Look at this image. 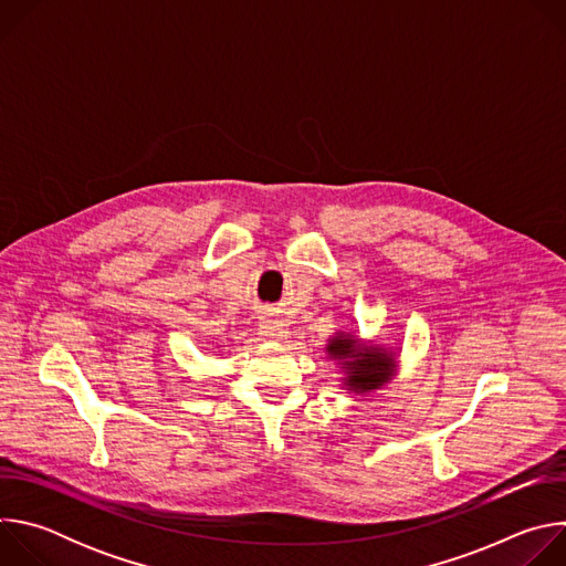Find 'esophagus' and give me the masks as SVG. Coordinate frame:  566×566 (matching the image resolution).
Here are the masks:
<instances>
[{
    "label": "esophagus",
    "instance_id": "34e87169",
    "mask_svg": "<svg viewBox=\"0 0 566 566\" xmlns=\"http://www.w3.org/2000/svg\"><path fill=\"white\" fill-rule=\"evenodd\" d=\"M260 329H262V334H264L266 338H271V340H275V343H282V340L289 338V329L284 327V322L277 319V317H271V315L260 322Z\"/></svg>",
    "mask_w": 566,
    "mask_h": 566
}]
</instances>
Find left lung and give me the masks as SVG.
Segmentation results:
<instances>
[{
    "label": "left lung",
    "mask_w": 566,
    "mask_h": 566,
    "mask_svg": "<svg viewBox=\"0 0 566 566\" xmlns=\"http://www.w3.org/2000/svg\"><path fill=\"white\" fill-rule=\"evenodd\" d=\"M327 356L340 365L343 387L354 394H369L387 385L396 371L389 347L363 343L349 332H338L327 343Z\"/></svg>",
    "instance_id": "1"
}]
</instances>
